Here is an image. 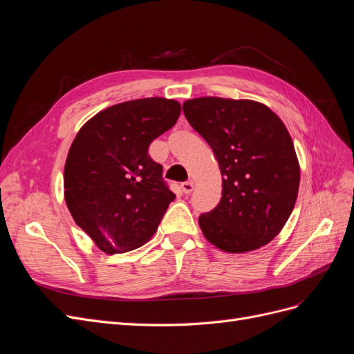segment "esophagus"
I'll return each mask as SVG.
<instances>
[{
	"instance_id": "34e87169",
	"label": "esophagus",
	"mask_w": 354,
	"mask_h": 354,
	"mask_svg": "<svg viewBox=\"0 0 354 354\" xmlns=\"http://www.w3.org/2000/svg\"><path fill=\"white\" fill-rule=\"evenodd\" d=\"M181 189H183L185 194H192L195 189V183L194 181H185V183H181Z\"/></svg>"
}]
</instances>
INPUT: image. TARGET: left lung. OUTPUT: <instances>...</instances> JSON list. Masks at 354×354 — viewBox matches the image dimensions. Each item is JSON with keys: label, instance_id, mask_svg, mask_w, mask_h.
I'll list each match as a JSON object with an SVG mask.
<instances>
[{"label": "left lung", "instance_id": "left-lung-1", "mask_svg": "<svg viewBox=\"0 0 354 354\" xmlns=\"http://www.w3.org/2000/svg\"><path fill=\"white\" fill-rule=\"evenodd\" d=\"M183 112L211 146L223 177L218 205L199 217L203 236L224 252L261 248L279 234L298 195L299 164L285 124L246 99H190Z\"/></svg>", "mask_w": 354, "mask_h": 354}]
</instances>
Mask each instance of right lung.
<instances>
[{
  "label": "right lung",
  "instance_id": "add662e5",
  "mask_svg": "<svg viewBox=\"0 0 354 354\" xmlns=\"http://www.w3.org/2000/svg\"><path fill=\"white\" fill-rule=\"evenodd\" d=\"M180 112L177 100L164 97L118 103L85 122L72 142L63 174L65 201L75 223L103 252L146 243L176 199L162 165L147 151Z\"/></svg>",
  "mask_w": 354,
  "mask_h": 354
}]
</instances>
